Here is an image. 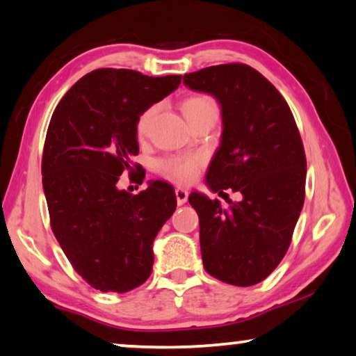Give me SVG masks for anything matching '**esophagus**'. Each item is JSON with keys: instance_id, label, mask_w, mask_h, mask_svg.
Wrapping results in <instances>:
<instances>
[{"instance_id": "esophagus-1", "label": "esophagus", "mask_w": 356, "mask_h": 356, "mask_svg": "<svg viewBox=\"0 0 356 356\" xmlns=\"http://www.w3.org/2000/svg\"><path fill=\"white\" fill-rule=\"evenodd\" d=\"M176 197H177L179 206H184V204L186 202V200H188V190L180 188V186H177V188H176Z\"/></svg>"}]
</instances>
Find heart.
I'll list each match as a JSON object with an SVG mask.
<instances>
[{
    "mask_svg": "<svg viewBox=\"0 0 356 356\" xmlns=\"http://www.w3.org/2000/svg\"><path fill=\"white\" fill-rule=\"evenodd\" d=\"M184 114L188 122L200 118H216L218 116V104L213 97L206 94L191 95L186 99L182 105ZM155 106L147 108L146 111L141 113L136 122V134L143 136L150 125V120L154 118ZM204 163V155L191 154V155H172L159 161V171L163 174L166 179L174 180L179 184H188L195 180L197 172Z\"/></svg>",
    "mask_w": 356,
    "mask_h": 356,
    "instance_id": "1",
    "label": "heart"
}]
</instances>
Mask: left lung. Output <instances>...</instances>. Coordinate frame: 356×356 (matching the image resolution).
Masks as SVG:
<instances>
[{"label":"left lung","mask_w":356,"mask_h":356,"mask_svg":"<svg viewBox=\"0 0 356 356\" xmlns=\"http://www.w3.org/2000/svg\"><path fill=\"white\" fill-rule=\"evenodd\" d=\"M185 86L221 106L220 147L206 184L242 200L188 196L200 216L204 268L232 286H254L278 267L305 202L306 156L291 108L267 78L246 64H221L184 75ZM226 195V193H225Z\"/></svg>","instance_id":"1"}]
</instances>
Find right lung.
Wrapping results in <instances>:
<instances>
[{"mask_svg": "<svg viewBox=\"0 0 356 356\" xmlns=\"http://www.w3.org/2000/svg\"><path fill=\"white\" fill-rule=\"evenodd\" d=\"M180 78L92 70L51 116L42 155L51 229L75 272L97 291L129 292L152 272L154 240L177 206L174 188L155 180L131 195L118 180L135 171L138 118L176 91Z\"/></svg>", "mask_w": 356, "mask_h": 356, "instance_id": "obj_1", "label": "right lung"}]
</instances>
